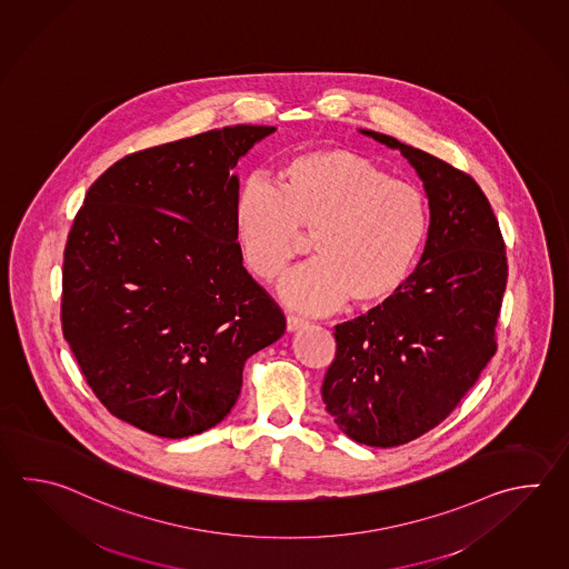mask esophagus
Here are the masks:
<instances>
[{
  "mask_svg": "<svg viewBox=\"0 0 569 569\" xmlns=\"http://www.w3.org/2000/svg\"><path fill=\"white\" fill-rule=\"evenodd\" d=\"M286 326H288V332H298V330H302L303 326H308V322L300 318V316H288L286 318Z\"/></svg>",
  "mask_w": 569,
  "mask_h": 569,
  "instance_id": "esophagus-1",
  "label": "esophagus"
}]
</instances>
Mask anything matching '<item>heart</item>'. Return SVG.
I'll use <instances>...</instances> for the list:
<instances>
[{
	"mask_svg": "<svg viewBox=\"0 0 569 569\" xmlns=\"http://www.w3.org/2000/svg\"><path fill=\"white\" fill-rule=\"evenodd\" d=\"M232 231L244 266L271 283L312 239L316 261L281 288L306 312L387 302L411 276L429 231L426 192L391 178L347 148H318L290 158L273 186L249 180L232 204Z\"/></svg>",
	"mask_w": 569,
	"mask_h": 569,
	"instance_id": "heart-1",
	"label": "heart"
}]
</instances>
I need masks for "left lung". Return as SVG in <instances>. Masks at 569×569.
<instances>
[{
  "label": "left lung",
  "mask_w": 569,
  "mask_h": 569,
  "mask_svg": "<svg viewBox=\"0 0 569 569\" xmlns=\"http://www.w3.org/2000/svg\"><path fill=\"white\" fill-rule=\"evenodd\" d=\"M360 133L416 168L429 231L401 290L335 328L322 399L350 440L393 448L448 418L495 357L509 267L499 221L470 176L391 136Z\"/></svg>",
  "instance_id": "8db88e82"
}]
</instances>
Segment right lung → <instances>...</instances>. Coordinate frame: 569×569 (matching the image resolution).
<instances>
[{
  "mask_svg": "<svg viewBox=\"0 0 569 569\" xmlns=\"http://www.w3.org/2000/svg\"><path fill=\"white\" fill-rule=\"evenodd\" d=\"M273 131L212 129L129 153L74 217L62 332L99 401L148 433L214 428L241 393L244 360L286 332L232 231V168Z\"/></svg>",
  "mask_w": 569,
  "mask_h": 569,
  "instance_id": "1",
  "label": "right lung"
}]
</instances>
